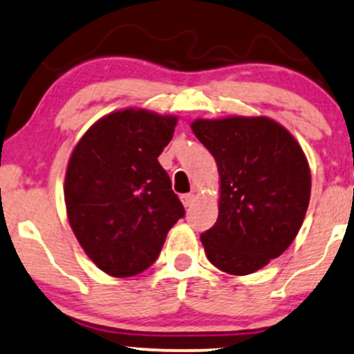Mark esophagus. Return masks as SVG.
Segmentation results:
<instances>
[{"instance_id": "1", "label": "esophagus", "mask_w": 354, "mask_h": 354, "mask_svg": "<svg viewBox=\"0 0 354 354\" xmlns=\"http://www.w3.org/2000/svg\"><path fill=\"white\" fill-rule=\"evenodd\" d=\"M193 200H195V196H193L192 193H185V195H181V201H183V205H185L186 208L192 207Z\"/></svg>"}]
</instances>
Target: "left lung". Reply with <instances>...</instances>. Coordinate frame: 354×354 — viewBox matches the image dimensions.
<instances>
[{
    "instance_id": "1",
    "label": "left lung",
    "mask_w": 354,
    "mask_h": 354,
    "mask_svg": "<svg viewBox=\"0 0 354 354\" xmlns=\"http://www.w3.org/2000/svg\"><path fill=\"white\" fill-rule=\"evenodd\" d=\"M192 129L220 173L218 218L201 234L207 257L227 274H252L296 239L310 196L308 159L267 118L198 119Z\"/></svg>"
}]
</instances>
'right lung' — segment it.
<instances>
[{
  "mask_svg": "<svg viewBox=\"0 0 354 354\" xmlns=\"http://www.w3.org/2000/svg\"><path fill=\"white\" fill-rule=\"evenodd\" d=\"M176 118L141 109L112 112L84 134L65 176L70 227L109 275L131 277L154 263L183 203L158 158Z\"/></svg>",
  "mask_w": 354,
  "mask_h": 354,
  "instance_id": "right-lung-1",
  "label": "right lung"
}]
</instances>
